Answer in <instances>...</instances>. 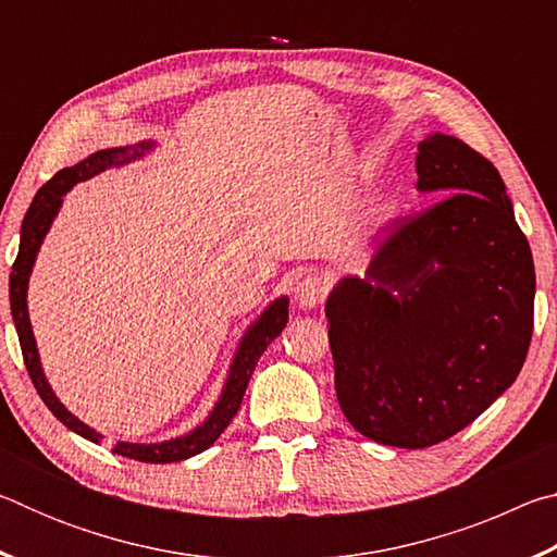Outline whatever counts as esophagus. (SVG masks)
I'll list each match as a JSON object with an SVG mask.
<instances>
[{"label":"esophagus","mask_w":557,"mask_h":557,"mask_svg":"<svg viewBox=\"0 0 557 557\" xmlns=\"http://www.w3.org/2000/svg\"><path fill=\"white\" fill-rule=\"evenodd\" d=\"M326 297V282L322 277H305L295 287V305L301 312H312Z\"/></svg>","instance_id":"obj_1"}]
</instances>
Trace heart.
<instances>
[{
  "label": "heart",
  "mask_w": 557,
  "mask_h": 557,
  "mask_svg": "<svg viewBox=\"0 0 557 557\" xmlns=\"http://www.w3.org/2000/svg\"><path fill=\"white\" fill-rule=\"evenodd\" d=\"M391 213H393V209H391L388 203H379V206H375V209L371 211V219H369V225H371L369 233H375V231L381 228V225L388 223V221H391Z\"/></svg>",
  "instance_id": "obj_1"
}]
</instances>
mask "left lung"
<instances>
[{
	"label": "left lung",
	"mask_w": 557,
	"mask_h": 557,
	"mask_svg": "<svg viewBox=\"0 0 557 557\" xmlns=\"http://www.w3.org/2000/svg\"><path fill=\"white\" fill-rule=\"evenodd\" d=\"M442 199L403 223L366 277L326 297L336 398L381 445L422 449L474 422L525 361L535 270L496 166L451 135L414 157Z\"/></svg>",
	"instance_id": "left-lung-1"
}]
</instances>
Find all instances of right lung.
I'll list each match as a JSON object with an SVG mask.
<instances>
[{
    "mask_svg": "<svg viewBox=\"0 0 557 557\" xmlns=\"http://www.w3.org/2000/svg\"><path fill=\"white\" fill-rule=\"evenodd\" d=\"M154 147L157 145L152 139H147V143H137L132 147L100 149V152L86 157L83 162L61 169L49 184H44L39 188V194L34 196L29 211L24 215L22 233H18V256L12 265V275H9V307H12V319L18 334V344H22L24 363H26V371L32 375L36 393L41 395L46 408H49L65 428L73 430L75 435L96 442V445H100L102 440L100 432L75 418V414L59 400V395L53 393L49 381H46L39 348H36L32 319H29V305H26V292H29V277H32L36 256H39L46 233L51 231L53 219L61 211L63 196L69 194L78 182H86V178L106 172L110 166H122V164L135 162V159H143L145 154L152 152ZM287 307H289L287 297L272 299L270 305L262 309V314L256 319V322L245 329V334L238 342V348H235L233 354L223 391L211 408L209 418L199 422L191 432H186V435H178L164 442H149V445H145V442H117L112 451L120 457L147 461V465H169V461H182L194 455H201L203 449H209L213 442L221 437V432L228 428V422L235 418V412H238L245 388H248L250 383V375L256 371L258 358L270 346V342H275V338L282 334V329H285Z\"/></svg>",
    "mask_w": 557,
    "mask_h": 557,
    "instance_id": "add662e5",
    "label": "right lung"
}]
</instances>
